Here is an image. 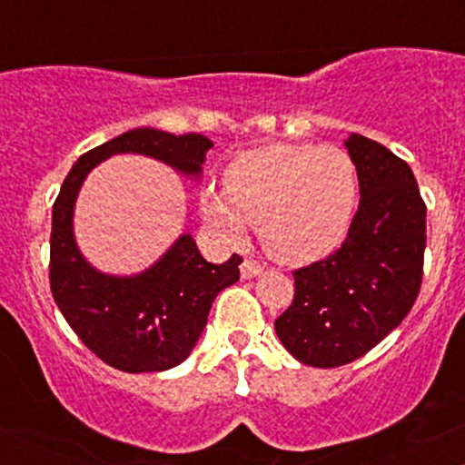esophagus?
<instances>
[{
	"label": "esophagus",
	"mask_w": 465,
	"mask_h": 465,
	"mask_svg": "<svg viewBox=\"0 0 465 465\" xmlns=\"http://www.w3.org/2000/svg\"><path fill=\"white\" fill-rule=\"evenodd\" d=\"M264 271V266L258 262V260L253 258H244L242 264H240V275L244 277V280H251V277L260 275Z\"/></svg>",
	"instance_id": "1"
}]
</instances>
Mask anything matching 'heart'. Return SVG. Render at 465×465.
Returning a JSON list of instances; mask_svg holds the SVG:
<instances>
[{
  "label": "heart",
  "instance_id": "b5f03b06",
  "mask_svg": "<svg viewBox=\"0 0 465 465\" xmlns=\"http://www.w3.org/2000/svg\"><path fill=\"white\" fill-rule=\"evenodd\" d=\"M223 192L203 190L201 212L233 242L260 225L264 247L286 262L330 253L348 233L359 179L348 153L334 146L271 143L238 154Z\"/></svg>",
  "mask_w": 465,
  "mask_h": 465
}]
</instances>
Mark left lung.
<instances>
[{
	"label": "left lung",
	"instance_id": "left-lung-1",
	"mask_svg": "<svg viewBox=\"0 0 465 465\" xmlns=\"http://www.w3.org/2000/svg\"><path fill=\"white\" fill-rule=\"evenodd\" d=\"M361 203L348 238L325 260L292 271V303L275 319L282 345L303 365L341 367L402 323L424 273L426 205L407 162L351 133Z\"/></svg>",
	"mask_w": 465,
	"mask_h": 465
}]
</instances>
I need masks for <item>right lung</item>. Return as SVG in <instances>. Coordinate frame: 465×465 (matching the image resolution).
<instances>
[{"mask_svg":"<svg viewBox=\"0 0 465 465\" xmlns=\"http://www.w3.org/2000/svg\"><path fill=\"white\" fill-rule=\"evenodd\" d=\"M212 142L199 133L173 135L135 129L80 154L52 207L50 288L78 339L120 371H163L190 356L207 323L212 302L240 280V255L212 264L183 233L157 264L135 277L95 271L80 255L72 232L74 203L94 165L117 153H137L199 177Z\"/></svg>","mask_w":465,"mask_h":465,"instance_id":"1","label":"right lung"}]
</instances>
